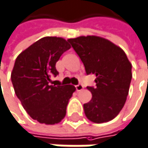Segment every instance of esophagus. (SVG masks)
<instances>
[{"label": "esophagus", "mask_w": 148, "mask_h": 148, "mask_svg": "<svg viewBox=\"0 0 148 148\" xmlns=\"http://www.w3.org/2000/svg\"><path fill=\"white\" fill-rule=\"evenodd\" d=\"M75 88H76V91H81V90L83 89V86L82 84H78V85L75 86Z\"/></svg>", "instance_id": "obj_1"}]
</instances>
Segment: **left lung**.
I'll list each match as a JSON object with an SVG mask.
<instances>
[{
    "label": "left lung",
    "instance_id": "1",
    "mask_svg": "<svg viewBox=\"0 0 148 148\" xmlns=\"http://www.w3.org/2000/svg\"><path fill=\"white\" fill-rule=\"evenodd\" d=\"M67 41L84 64L87 75H95V87H88L92 99L83 105L95 123L115 118L125 105L132 80V65L125 52L108 40L81 36Z\"/></svg>",
    "mask_w": 148,
    "mask_h": 148
}]
</instances>
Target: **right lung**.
I'll use <instances>...</instances> for the list:
<instances>
[{
    "instance_id": "obj_1",
    "label": "right lung",
    "mask_w": 148,
    "mask_h": 148,
    "mask_svg": "<svg viewBox=\"0 0 148 148\" xmlns=\"http://www.w3.org/2000/svg\"><path fill=\"white\" fill-rule=\"evenodd\" d=\"M70 47L63 38L47 36L32 44L15 60L11 73L15 95L30 117L40 123H59L75 91L72 85H50L51 77L59 73L56 62Z\"/></svg>"
}]
</instances>
